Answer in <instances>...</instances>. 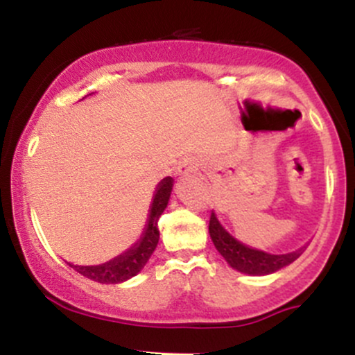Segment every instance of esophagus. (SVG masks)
I'll return each instance as SVG.
<instances>
[{
	"label": "esophagus",
	"mask_w": 355,
	"mask_h": 355,
	"mask_svg": "<svg viewBox=\"0 0 355 355\" xmlns=\"http://www.w3.org/2000/svg\"><path fill=\"white\" fill-rule=\"evenodd\" d=\"M197 170H198V164L195 160H191V158H185V160H182L177 166V173L180 175V177H189V175L195 173Z\"/></svg>",
	"instance_id": "34e87169"
}]
</instances>
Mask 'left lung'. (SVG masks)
<instances>
[{
    "label": "left lung",
    "instance_id": "1",
    "mask_svg": "<svg viewBox=\"0 0 355 355\" xmlns=\"http://www.w3.org/2000/svg\"><path fill=\"white\" fill-rule=\"evenodd\" d=\"M209 234L211 242L218 254L225 259V262L234 268V270L242 272L247 275H270L275 274L280 268L291 266L294 260L302 255V252L307 245L297 248L288 254H270V252L260 250V248L250 247L247 243L240 242V240L232 235L229 230L223 227L220 218L215 214V210L210 215V225Z\"/></svg>",
    "mask_w": 355,
    "mask_h": 355
}]
</instances>
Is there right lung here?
I'll return each mask as SVG.
<instances>
[{
	"label": "right lung",
	"mask_w": 355,
	"mask_h": 355,
	"mask_svg": "<svg viewBox=\"0 0 355 355\" xmlns=\"http://www.w3.org/2000/svg\"><path fill=\"white\" fill-rule=\"evenodd\" d=\"M172 190V177H165L158 183L152 197V203H150L144 232L132 247L126 248L120 255L113 257L108 262L98 263V266H75V263L67 262L68 266L87 279L100 284H121L135 277L146 266V262L158 245V239H160L158 218L168 205Z\"/></svg>",
	"instance_id": "add662e5"
}]
</instances>
